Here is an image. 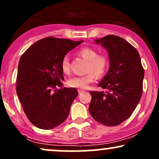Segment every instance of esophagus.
<instances>
[{"label": "esophagus", "mask_w": 159, "mask_h": 159, "mask_svg": "<svg viewBox=\"0 0 159 159\" xmlns=\"http://www.w3.org/2000/svg\"><path fill=\"white\" fill-rule=\"evenodd\" d=\"M78 93H79V94H81V93H84V92H85L84 90H81V89H78Z\"/></svg>", "instance_id": "obj_1"}]
</instances>
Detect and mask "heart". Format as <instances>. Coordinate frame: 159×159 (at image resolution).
Listing matches in <instances>:
<instances>
[{
	"mask_svg": "<svg viewBox=\"0 0 159 159\" xmlns=\"http://www.w3.org/2000/svg\"><path fill=\"white\" fill-rule=\"evenodd\" d=\"M78 55L87 61L85 71L88 72L82 76H75L67 81V84L71 87L78 89L87 88L89 84L94 81L95 77L99 78L106 73L109 66V61L107 56L98 54L96 49L90 47H84L78 51ZM61 69L63 73L68 74L70 71L69 56L63 57L61 63Z\"/></svg>",
	"mask_w": 159,
	"mask_h": 159,
	"instance_id": "heart-1",
	"label": "heart"
}]
</instances>
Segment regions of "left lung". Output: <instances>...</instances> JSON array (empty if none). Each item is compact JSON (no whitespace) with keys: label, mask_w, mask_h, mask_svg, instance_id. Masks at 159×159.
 Returning <instances> with one entry per match:
<instances>
[{"label":"left lung","mask_w":159,"mask_h":159,"mask_svg":"<svg viewBox=\"0 0 159 159\" xmlns=\"http://www.w3.org/2000/svg\"><path fill=\"white\" fill-rule=\"evenodd\" d=\"M108 53V72L98 84L106 92L90 91L89 111L98 123L114 126L132 115L143 91L144 70L139 53L123 38L108 35L95 40Z\"/></svg>","instance_id":"obj_1"}]
</instances>
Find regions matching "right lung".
Returning <instances> with one entry per match:
<instances>
[{
    "label": "right lung",
    "mask_w": 159,
    "mask_h": 159,
    "mask_svg": "<svg viewBox=\"0 0 159 159\" xmlns=\"http://www.w3.org/2000/svg\"><path fill=\"white\" fill-rule=\"evenodd\" d=\"M81 41L46 37L36 42L20 58L16 93L27 119L42 129H52L65 121L78 93L62 87L61 63Z\"/></svg>",
    "instance_id": "1"
}]
</instances>
